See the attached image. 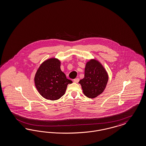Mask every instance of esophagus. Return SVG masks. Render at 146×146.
I'll list each match as a JSON object with an SVG mask.
<instances>
[{"instance_id": "obj_1", "label": "esophagus", "mask_w": 146, "mask_h": 146, "mask_svg": "<svg viewBox=\"0 0 146 146\" xmlns=\"http://www.w3.org/2000/svg\"><path fill=\"white\" fill-rule=\"evenodd\" d=\"M79 78H75V79H74V82L75 83H78L79 82Z\"/></svg>"}]
</instances>
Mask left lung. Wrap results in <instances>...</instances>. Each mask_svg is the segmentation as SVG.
Here are the masks:
<instances>
[{
    "mask_svg": "<svg viewBox=\"0 0 146 146\" xmlns=\"http://www.w3.org/2000/svg\"><path fill=\"white\" fill-rule=\"evenodd\" d=\"M108 75L102 64L95 59L88 60L84 69V77L79 81L83 94L89 98H95L104 91Z\"/></svg>",
    "mask_w": 146,
    "mask_h": 146,
    "instance_id": "obj_1",
    "label": "left lung"
}]
</instances>
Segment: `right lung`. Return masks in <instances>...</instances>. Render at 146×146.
<instances>
[{"label": "right lung", "mask_w": 146, "mask_h": 146, "mask_svg": "<svg viewBox=\"0 0 146 146\" xmlns=\"http://www.w3.org/2000/svg\"><path fill=\"white\" fill-rule=\"evenodd\" d=\"M34 83L39 94L43 98L56 100L65 94L68 84L72 82L66 78L62 71L60 61L56 58H51L40 65L35 75Z\"/></svg>", "instance_id": "1"}]
</instances>
